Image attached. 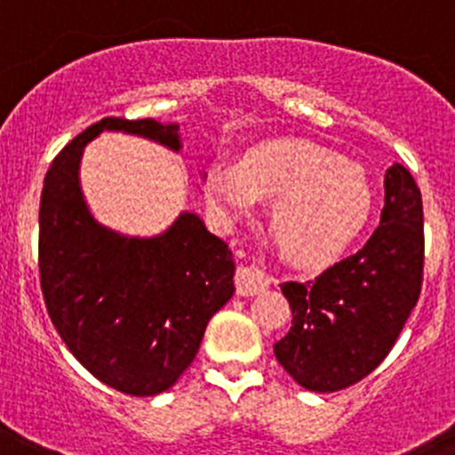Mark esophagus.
<instances>
[{"label": "esophagus", "instance_id": "1", "mask_svg": "<svg viewBox=\"0 0 455 455\" xmlns=\"http://www.w3.org/2000/svg\"><path fill=\"white\" fill-rule=\"evenodd\" d=\"M267 287V278L256 267H240L235 274L237 296H256Z\"/></svg>", "mask_w": 455, "mask_h": 455}]
</instances>
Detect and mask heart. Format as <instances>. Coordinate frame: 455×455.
I'll return each instance as SVG.
<instances>
[{
	"mask_svg": "<svg viewBox=\"0 0 455 455\" xmlns=\"http://www.w3.org/2000/svg\"><path fill=\"white\" fill-rule=\"evenodd\" d=\"M204 193L228 222L274 199L269 227L275 247L300 267L328 265L341 256L375 211L366 170L309 141L265 143L237 165L218 161L206 170Z\"/></svg>",
	"mask_w": 455,
	"mask_h": 455,
	"instance_id": "heart-1",
	"label": "heart"
}]
</instances>
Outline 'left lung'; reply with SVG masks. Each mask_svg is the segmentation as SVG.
<instances>
[{
    "mask_svg": "<svg viewBox=\"0 0 455 455\" xmlns=\"http://www.w3.org/2000/svg\"><path fill=\"white\" fill-rule=\"evenodd\" d=\"M384 211L366 247L307 283L280 285L291 328L274 355L296 384L334 393L371 375L418 305L424 267L422 195L409 170L384 175Z\"/></svg>",
    "mask_w": 455,
    "mask_h": 455,
    "instance_id": "left-lung-1",
    "label": "left lung"
}]
</instances>
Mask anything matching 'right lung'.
<instances>
[{
    "label": "right lung",
    "mask_w": 455,
    "mask_h": 455,
    "mask_svg": "<svg viewBox=\"0 0 455 455\" xmlns=\"http://www.w3.org/2000/svg\"><path fill=\"white\" fill-rule=\"evenodd\" d=\"M103 132L181 150L180 125L103 118L55 156L40 199V283L71 355L109 388L150 397L193 363L204 330L235 291V260L197 213L156 235H125L93 218L80 186L84 146Z\"/></svg>",
    "instance_id": "1"
}]
</instances>
